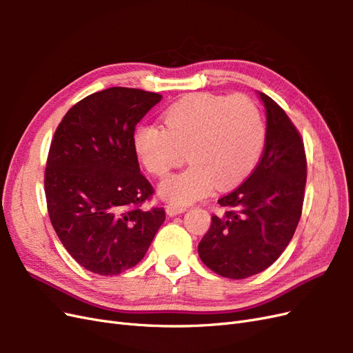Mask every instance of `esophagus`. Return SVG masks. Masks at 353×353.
I'll list each match as a JSON object with an SVG mask.
<instances>
[{"instance_id": "esophagus-1", "label": "esophagus", "mask_w": 353, "mask_h": 353, "mask_svg": "<svg viewBox=\"0 0 353 353\" xmlns=\"http://www.w3.org/2000/svg\"><path fill=\"white\" fill-rule=\"evenodd\" d=\"M187 209L184 206H175V205H168L166 206V213L169 216H175V215H179V213L185 212Z\"/></svg>"}]
</instances>
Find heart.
<instances>
[{"label":"heart","mask_w":353,"mask_h":353,"mask_svg":"<svg viewBox=\"0 0 353 353\" xmlns=\"http://www.w3.org/2000/svg\"><path fill=\"white\" fill-rule=\"evenodd\" d=\"M163 125H138L132 143L156 176L190 160L185 170L159 187L160 196L175 205L205 197L216 183L219 188L240 183L258 163L266 132L261 110L245 95H190L165 112Z\"/></svg>","instance_id":"heart-1"}]
</instances>
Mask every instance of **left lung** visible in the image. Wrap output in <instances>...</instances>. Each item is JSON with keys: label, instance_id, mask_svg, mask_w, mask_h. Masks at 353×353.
<instances>
[{"label": "left lung", "instance_id": "obj_1", "mask_svg": "<svg viewBox=\"0 0 353 353\" xmlns=\"http://www.w3.org/2000/svg\"><path fill=\"white\" fill-rule=\"evenodd\" d=\"M263 153L250 176L218 200L223 212L199 243L201 262L232 280L271 266L290 243L302 215L306 156L290 117L268 95Z\"/></svg>", "mask_w": 353, "mask_h": 353}]
</instances>
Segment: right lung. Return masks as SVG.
<instances>
[{"mask_svg":"<svg viewBox=\"0 0 353 353\" xmlns=\"http://www.w3.org/2000/svg\"><path fill=\"white\" fill-rule=\"evenodd\" d=\"M162 95L112 87L85 97L52 137L46 168L48 215L72 258L99 275L140 262L165 222L163 208L141 205L154 193L141 174L134 131Z\"/></svg>","mask_w":353,"mask_h":353,"instance_id":"add662e5","label":"right lung"}]
</instances>
